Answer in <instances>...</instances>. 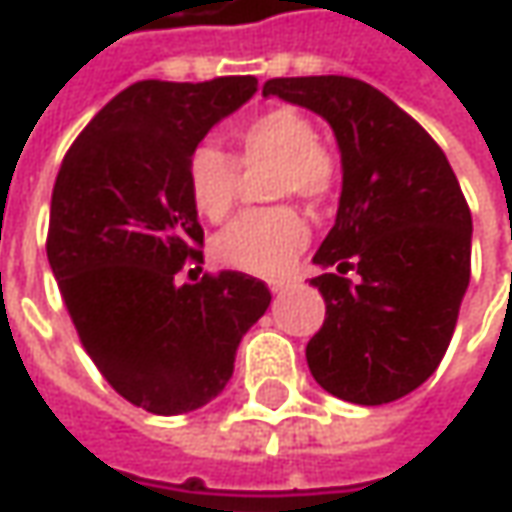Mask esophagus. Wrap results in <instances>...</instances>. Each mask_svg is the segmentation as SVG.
Instances as JSON below:
<instances>
[{
  "label": "esophagus",
  "instance_id": "obj_1",
  "mask_svg": "<svg viewBox=\"0 0 512 512\" xmlns=\"http://www.w3.org/2000/svg\"><path fill=\"white\" fill-rule=\"evenodd\" d=\"M287 287H290V282H285V279H276V282H270V290H273V293H285Z\"/></svg>",
  "mask_w": 512,
  "mask_h": 512
}]
</instances>
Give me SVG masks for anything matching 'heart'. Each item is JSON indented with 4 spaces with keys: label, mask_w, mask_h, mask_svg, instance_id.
<instances>
[{
    "label": "heart",
    "mask_w": 512,
    "mask_h": 512,
    "mask_svg": "<svg viewBox=\"0 0 512 512\" xmlns=\"http://www.w3.org/2000/svg\"><path fill=\"white\" fill-rule=\"evenodd\" d=\"M230 156L202 145L187 159V193L193 207L219 222L236 205L239 168L273 165L267 196H299L307 205H325L339 185L336 156L319 142V133L305 113L293 108L267 110L233 130ZM310 227L290 205L247 210L216 236V259L253 276H282L305 250Z\"/></svg>",
    "instance_id": "obj_1"
}]
</instances>
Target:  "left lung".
I'll return each mask as SVG.
<instances>
[{
  "mask_svg": "<svg viewBox=\"0 0 512 512\" xmlns=\"http://www.w3.org/2000/svg\"><path fill=\"white\" fill-rule=\"evenodd\" d=\"M262 93L325 116L342 150L336 225L313 256L327 270L310 279L325 322L307 367L344 402H396L439 367L470 282L459 179L436 139L362 79H267Z\"/></svg>",
  "mask_w": 512,
  "mask_h": 512,
  "instance_id": "obj_1",
  "label": "left lung"
}]
</instances>
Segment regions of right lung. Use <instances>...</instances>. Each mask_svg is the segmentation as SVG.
<instances>
[{
  "label": "right lung",
  "instance_id": "obj_1",
  "mask_svg": "<svg viewBox=\"0 0 512 512\" xmlns=\"http://www.w3.org/2000/svg\"><path fill=\"white\" fill-rule=\"evenodd\" d=\"M253 93V76L136 82L90 119L56 173L48 262L62 302L110 387L156 416L219 396L270 305L265 282L239 270L179 285L182 267L205 262L187 159Z\"/></svg>",
  "mask_w": 512,
  "mask_h": 512
}]
</instances>
